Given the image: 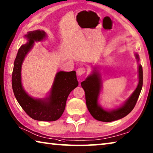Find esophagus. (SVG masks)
Instances as JSON below:
<instances>
[{
	"instance_id": "1",
	"label": "esophagus",
	"mask_w": 153,
	"mask_h": 153,
	"mask_svg": "<svg viewBox=\"0 0 153 153\" xmlns=\"http://www.w3.org/2000/svg\"><path fill=\"white\" fill-rule=\"evenodd\" d=\"M85 69L84 67H80L77 69V76H82V75L85 74Z\"/></svg>"
}]
</instances>
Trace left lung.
<instances>
[{"mask_svg":"<svg viewBox=\"0 0 153 153\" xmlns=\"http://www.w3.org/2000/svg\"><path fill=\"white\" fill-rule=\"evenodd\" d=\"M136 57L138 61L139 60V57L137 53H136ZM138 76L139 82L134 93L123 106L112 111L104 110L98 104V98L101 89L100 77L99 75L94 73L88 77L85 81L81 83V85L85 91L86 105L91 115L97 120L110 123L123 118L128 114L134 108L142 90L143 72L141 65H138Z\"/></svg>","mask_w":153,"mask_h":153,"instance_id":"obj_1","label":"left lung"}]
</instances>
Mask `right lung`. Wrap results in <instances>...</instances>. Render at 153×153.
I'll list each match as a JSON object with an SVG mask.
<instances>
[{
	"mask_svg": "<svg viewBox=\"0 0 153 153\" xmlns=\"http://www.w3.org/2000/svg\"><path fill=\"white\" fill-rule=\"evenodd\" d=\"M46 36L43 30H36L27 33L28 42L19 48L14 62L12 87L16 100L30 118L39 121H55L64 112L66 101L71 91L78 85L75 71H59L55 76L49 98L35 100L29 96L21 84V70L25 57L32 48L35 41L43 39Z\"/></svg>",
	"mask_w": 153,
	"mask_h": 153,
	"instance_id": "1",
	"label": "right lung"
}]
</instances>
